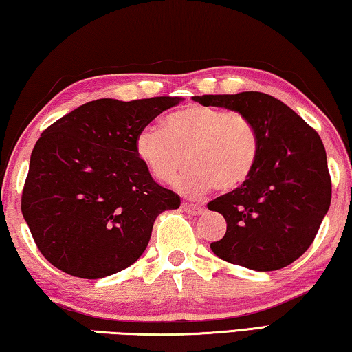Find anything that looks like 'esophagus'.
Segmentation results:
<instances>
[{"label":"esophagus","mask_w":352,"mask_h":352,"mask_svg":"<svg viewBox=\"0 0 352 352\" xmlns=\"http://www.w3.org/2000/svg\"><path fill=\"white\" fill-rule=\"evenodd\" d=\"M182 209L186 210L187 214H192V215H201L204 210L201 204H192V203H182Z\"/></svg>","instance_id":"1"}]
</instances>
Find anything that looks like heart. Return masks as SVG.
Here are the masks:
<instances>
[{
    "label": "heart",
    "mask_w": 352,
    "mask_h": 352,
    "mask_svg": "<svg viewBox=\"0 0 352 352\" xmlns=\"http://www.w3.org/2000/svg\"><path fill=\"white\" fill-rule=\"evenodd\" d=\"M135 151L160 182H171L190 164L176 186L192 197L217 187L230 192L244 186L256 168V127L237 111L190 105L165 116L164 127L146 126L137 133Z\"/></svg>",
    "instance_id": "obj_1"
}]
</instances>
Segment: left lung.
Returning <instances> with one entry per match:
<instances>
[{"label": "left lung", "instance_id": "obj_1", "mask_svg": "<svg viewBox=\"0 0 352 352\" xmlns=\"http://www.w3.org/2000/svg\"><path fill=\"white\" fill-rule=\"evenodd\" d=\"M193 100L242 113L259 137L250 179L208 203L226 220L225 236L210 248L225 261L259 272L286 267L311 245L331 206L332 181L320 135L283 102L258 91Z\"/></svg>", "mask_w": 352, "mask_h": 352}]
</instances>
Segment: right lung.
Wrapping results in <instances>:
<instances>
[{"instance_id": "right-lung-1", "label": "right lung", "mask_w": 352, "mask_h": 352, "mask_svg": "<svg viewBox=\"0 0 352 352\" xmlns=\"http://www.w3.org/2000/svg\"><path fill=\"white\" fill-rule=\"evenodd\" d=\"M181 97L99 99L42 132L31 153L21 214L48 263L80 278L133 264L157 215L181 206L137 155L135 138Z\"/></svg>"}]
</instances>
